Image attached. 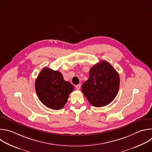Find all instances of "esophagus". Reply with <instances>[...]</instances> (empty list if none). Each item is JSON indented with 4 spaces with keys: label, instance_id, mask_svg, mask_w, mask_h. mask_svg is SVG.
I'll return each instance as SVG.
<instances>
[{
    "label": "esophagus",
    "instance_id": "1",
    "mask_svg": "<svg viewBox=\"0 0 152 152\" xmlns=\"http://www.w3.org/2000/svg\"><path fill=\"white\" fill-rule=\"evenodd\" d=\"M80 85H76V89H77V90H79L80 89Z\"/></svg>",
    "mask_w": 152,
    "mask_h": 152
}]
</instances>
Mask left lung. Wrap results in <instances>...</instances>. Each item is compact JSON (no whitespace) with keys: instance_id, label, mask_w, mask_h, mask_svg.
I'll return each instance as SVG.
<instances>
[{"instance_id":"1","label":"left lung","mask_w":152,"mask_h":152,"mask_svg":"<svg viewBox=\"0 0 152 152\" xmlns=\"http://www.w3.org/2000/svg\"><path fill=\"white\" fill-rule=\"evenodd\" d=\"M119 83L116 70L108 62L102 61L89 70V79L82 85V91L91 105L103 107L114 99Z\"/></svg>"}]
</instances>
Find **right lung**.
<instances>
[{"mask_svg": "<svg viewBox=\"0 0 152 152\" xmlns=\"http://www.w3.org/2000/svg\"><path fill=\"white\" fill-rule=\"evenodd\" d=\"M35 89L40 102L45 106L60 110L65 106L74 86L64 80L58 71L45 67L36 79Z\"/></svg>", "mask_w": 152, "mask_h": 152, "instance_id": "1", "label": "right lung"}]
</instances>
